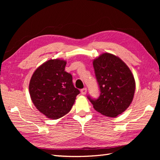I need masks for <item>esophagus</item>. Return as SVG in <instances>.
Returning <instances> with one entry per match:
<instances>
[{"mask_svg":"<svg viewBox=\"0 0 160 160\" xmlns=\"http://www.w3.org/2000/svg\"><path fill=\"white\" fill-rule=\"evenodd\" d=\"M81 93L82 95H85L87 93V88H83L81 90Z\"/></svg>","mask_w":160,"mask_h":160,"instance_id":"esophagus-1","label":"esophagus"}]
</instances>
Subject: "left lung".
I'll return each instance as SVG.
<instances>
[{
	"label": "left lung",
	"instance_id": "8db88e82",
	"mask_svg": "<svg viewBox=\"0 0 160 160\" xmlns=\"http://www.w3.org/2000/svg\"><path fill=\"white\" fill-rule=\"evenodd\" d=\"M93 65L101 93L97 99L88 98L99 113L117 117L133 101L135 81L132 72L120 58L108 52L96 58Z\"/></svg>",
	"mask_w": 160,
	"mask_h": 160
}]
</instances>
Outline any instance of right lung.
Wrapping results in <instances>:
<instances>
[{
	"label": "right lung",
	"mask_w": 160,
	"mask_h": 160,
	"mask_svg": "<svg viewBox=\"0 0 160 160\" xmlns=\"http://www.w3.org/2000/svg\"><path fill=\"white\" fill-rule=\"evenodd\" d=\"M67 62L50 59L34 72L29 83V93L36 108L47 118L57 119L69 112L76 96L80 93L65 71Z\"/></svg>",
	"instance_id": "right-lung-1"
}]
</instances>
